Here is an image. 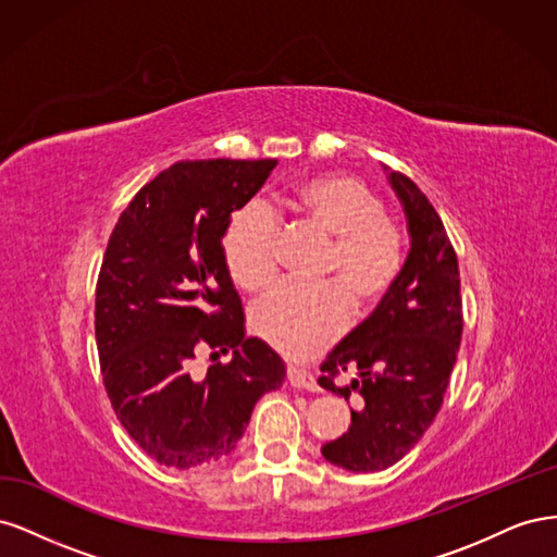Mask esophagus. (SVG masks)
Returning <instances> with one entry per match:
<instances>
[{
  "label": "esophagus",
  "instance_id": "34e87169",
  "mask_svg": "<svg viewBox=\"0 0 557 557\" xmlns=\"http://www.w3.org/2000/svg\"><path fill=\"white\" fill-rule=\"evenodd\" d=\"M288 383L293 387H299V391H318L315 376L307 372V369H299V367H288Z\"/></svg>",
  "mask_w": 557,
  "mask_h": 557
}]
</instances>
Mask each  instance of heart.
<instances>
[{
    "instance_id": "obj_1",
    "label": "heart",
    "mask_w": 557,
    "mask_h": 557,
    "mask_svg": "<svg viewBox=\"0 0 557 557\" xmlns=\"http://www.w3.org/2000/svg\"><path fill=\"white\" fill-rule=\"evenodd\" d=\"M281 209L332 239L323 274L335 285L281 283L250 311V327L285 358L309 360L346 327L348 301L356 309L379 301L401 272L404 242L385 215L383 201L364 183L344 174L315 176L281 197ZM274 213L248 201L230 215L223 232V258L234 285L260 293L276 276Z\"/></svg>"
}]
</instances>
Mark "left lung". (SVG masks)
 Here are the masks:
<instances>
[{
  "instance_id": "obj_1",
  "label": "left lung",
  "mask_w": 557,
  "mask_h": 557,
  "mask_svg": "<svg viewBox=\"0 0 557 557\" xmlns=\"http://www.w3.org/2000/svg\"><path fill=\"white\" fill-rule=\"evenodd\" d=\"M407 213L411 248L376 311L320 364L318 383L334 395H360L350 428L320 448L348 471H381L399 462L440 413L462 339L460 269L440 213L418 185L387 174ZM359 379L339 388L342 371Z\"/></svg>"
}]
</instances>
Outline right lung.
I'll use <instances>...</instances> for the list:
<instances>
[{
    "label": "right lung",
    "mask_w": 557,
    "mask_h": 557,
    "mask_svg": "<svg viewBox=\"0 0 557 557\" xmlns=\"http://www.w3.org/2000/svg\"><path fill=\"white\" fill-rule=\"evenodd\" d=\"M276 160H185L160 172L117 218L97 278L95 336L111 407L160 465L190 469L232 453L252 407L285 381V364L248 336L223 258L232 211ZM201 345L227 366L189 374Z\"/></svg>",
    "instance_id": "right-lung-1"
}]
</instances>
